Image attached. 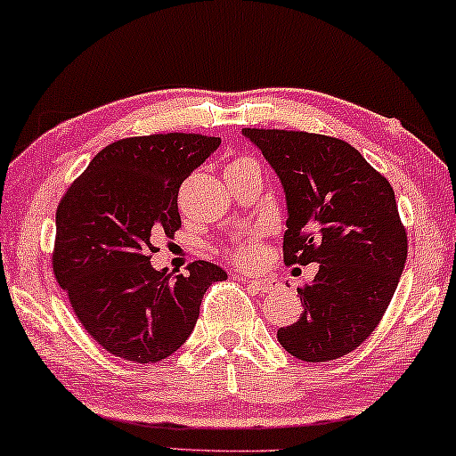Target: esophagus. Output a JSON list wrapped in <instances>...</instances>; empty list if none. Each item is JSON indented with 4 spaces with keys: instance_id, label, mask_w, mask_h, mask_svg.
<instances>
[{
    "instance_id": "34e87169",
    "label": "esophagus",
    "mask_w": 456,
    "mask_h": 456,
    "mask_svg": "<svg viewBox=\"0 0 456 456\" xmlns=\"http://www.w3.org/2000/svg\"><path fill=\"white\" fill-rule=\"evenodd\" d=\"M247 284L251 286L255 292H270L273 289V282L270 278H255V280H247Z\"/></svg>"
}]
</instances>
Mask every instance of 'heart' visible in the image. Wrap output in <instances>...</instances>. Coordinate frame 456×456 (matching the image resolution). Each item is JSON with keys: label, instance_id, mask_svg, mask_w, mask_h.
I'll return each mask as SVG.
<instances>
[{"label": "heart", "instance_id": "heart-1", "mask_svg": "<svg viewBox=\"0 0 456 456\" xmlns=\"http://www.w3.org/2000/svg\"><path fill=\"white\" fill-rule=\"evenodd\" d=\"M242 161H247V159H239V161H232V164H242ZM261 245H259V240H257V236H245V239H240V240H236L232 247L228 248V255L230 257H232V261L234 264H239V265H242V267H247V265H253L255 261H259V257H261Z\"/></svg>", "mask_w": 456, "mask_h": 456}]
</instances>
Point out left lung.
Returning <instances> with one entry per match:
<instances>
[{"instance_id":"left-lung-1","label":"left lung","mask_w":456,"mask_h":456,"mask_svg":"<svg viewBox=\"0 0 456 456\" xmlns=\"http://www.w3.org/2000/svg\"><path fill=\"white\" fill-rule=\"evenodd\" d=\"M286 197L284 261L320 264L298 289L303 314L278 330L292 357L322 363L351 353L388 309L407 261L395 191L363 155L334 136L242 128Z\"/></svg>"}]
</instances>
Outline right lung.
I'll list each match as a JSON object with an SVG mask.
<instances>
[{
	"instance_id": "add662e5",
	"label": "right lung",
	"mask_w": 456,
	"mask_h": 456,
	"mask_svg": "<svg viewBox=\"0 0 456 456\" xmlns=\"http://www.w3.org/2000/svg\"><path fill=\"white\" fill-rule=\"evenodd\" d=\"M222 139L167 133L102 149L60 201L53 273L97 345L134 363L170 357L195 328L205 290L228 273L192 261L155 270L153 240L180 228L178 189Z\"/></svg>"
}]
</instances>
